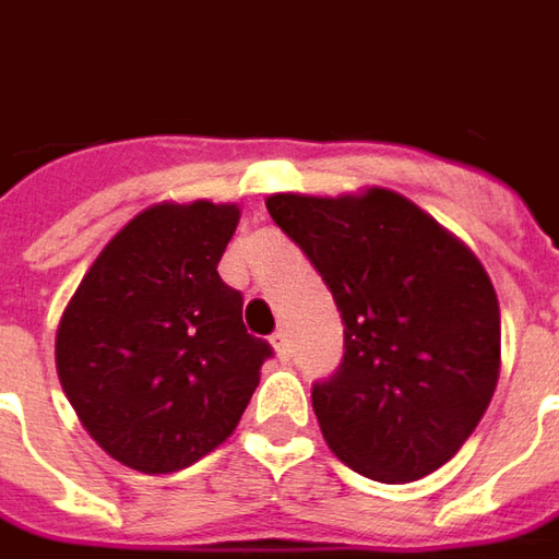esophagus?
Segmentation results:
<instances>
[{"label":"esophagus","instance_id":"34e87169","mask_svg":"<svg viewBox=\"0 0 559 559\" xmlns=\"http://www.w3.org/2000/svg\"><path fill=\"white\" fill-rule=\"evenodd\" d=\"M272 347H275V356H278L281 362H287V356H290V347H287V335H284V332H275V335H272Z\"/></svg>","mask_w":559,"mask_h":559}]
</instances>
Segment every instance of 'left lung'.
<instances>
[{
	"label": "left lung",
	"mask_w": 559,
	"mask_h": 559,
	"mask_svg": "<svg viewBox=\"0 0 559 559\" xmlns=\"http://www.w3.org/2000/svg\"><path fill=\"white\" fill-rule=\"evenodd\" d=\"M266 209L344 320V362L311 392L329 449L389 485L443 467L500 377V302L479 257L389 188L269 194Z\"/></svg>",
	"instance_id": "8db88e82"
}]
</instances>
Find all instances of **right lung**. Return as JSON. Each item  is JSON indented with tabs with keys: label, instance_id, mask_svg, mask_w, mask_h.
Instances as JSON below:
<instances>
[{
	"label": "right lung",
	"instance_id": "add662e5",
	"mask_svg": "<svg viewBox=\"0 0 559 559\" xmlns=\"http://www.w3.org/2000/svg\"><path fill=\"white\" fill-rule=\"evenodd\" d=\"M236 203H155L95 257L56 329V371L104 452L158 476L191 467L242 419L272 356L218 275Z\"/></svg>",
	"mask_w": 559,
	"mask_h": 559
}]
</instances>
